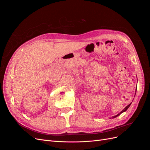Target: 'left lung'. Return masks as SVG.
I'll return each mask as SVG.
<instances>
[{
  "label": "left lung",
  "mask_w": 150,
  "mask_h": 150,
  "mask_svg": "<svg viewBox=\"0 0 150 150\" xmlns=\"http://www.w3.org/2000/svg\"><path fill=\"white\" fill-rule=\"evenodd\" d=\"M131 103L129 104H128V106H126L125 108H124V110H122L120 113H118V114H117V115H116V116H112V117H110V118L111 119V118H115V117H117V116H118L119 115H120L121 114V113H122V112H125L127 110H128V109L129 108V107L130 106V105H131Z\"/></svg>",
  "instance_id": "1"
}]
</instances>
